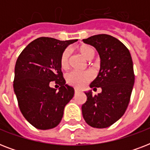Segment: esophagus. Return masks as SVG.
Masks as SVG:
<instances>
[{"label":"esophagus","mask_w":150,"mask_h":150,"mask_svg":"<svg viewBox=\"0 0 150 150\" xmlns=\"http://www.w3.org/2000/svg\"><path fill=\"white\" fill-rule=\"evenodd\" d=\"M79 89H75V93L76 94V93H79Z\"/></svg>","instance_id":"esophagus-1"}]
</instances>
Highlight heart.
Returning <instances> with one entry per match:
<instances>
[{
    "label": "heart",
    "instance_id": "obj_1",
    "mask_svg": "<svg viewBox=\"0 0 150 150\" xmlns=\"http://www.w3.org/2000/svg\"><path fill=\"white\" fill-rule=\"evenodd\" d=\"M79 51L85 58L87 60H90L93 57L94 54L93 49L88 45H82L79 47ZM69 56L70 52L68 49H66L61 54V58H60V65L61 68L64 70L68 69L69 66ZM92 79V75L89 72L84 71V72H79V71H71L67 75L66 81L68 84L75 86L76 88H82L86 84L89 80Z\"/></svg>",
    "mask_w": 150,
    "mask_h": 150
}]
</instances>
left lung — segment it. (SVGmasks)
<instances>
[{
	"instance_id": "8db88e82",
	"label": "left lung",
	"mask_w": 150,
	"mask_h": 150,
	"mask_svg": "<svg viewBox=\"0 0 150 150\" xmlns=\"http://www.w3.org/2000/svg\"><path fill=\"white\" fill-rule=\"evenodd\" d=\"M83 42L99 53L100 72L90 87H101L102 92L95 96L91 91L86 93L82 116L93 128H107L123 116L130 101L135 82L132 59L128 48L110 35H95Z\"/></svg>"
}]
</instances>
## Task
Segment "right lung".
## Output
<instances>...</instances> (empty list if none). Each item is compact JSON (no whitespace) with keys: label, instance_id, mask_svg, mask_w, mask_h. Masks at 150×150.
<instances>
[{"label":"right lung","instance_id":"right-lung-1","mask_svg":"<svg viewBox=\"0 0 150 150\" xmlns=\"http://www.w3.org/2000/svg\"><path fill=\"white\" fill-rule=\"evenodd\" d=\"M76 41L40 37L18 57L14 91L22 115L36 128L47 130L58 125L64 107L74 96V89L65 84L60 58L65 48ZM54 81L60 86L58 91L50 86Z\"/></svg>","mask_w":150,"mask_h":150}]
</instances>
